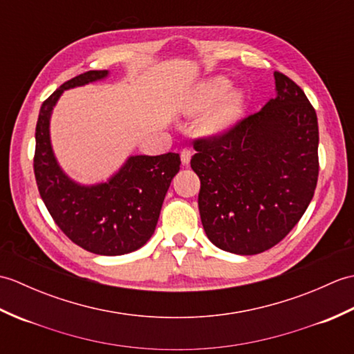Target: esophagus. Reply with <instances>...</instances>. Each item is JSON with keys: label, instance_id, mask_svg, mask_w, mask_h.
Here are the masks:
<instances>
[{"label": "esophagus", "instance_id": "1", "mask_svg": "<svg viewBox=\"0 0 354 354\" xmlns=\"http://www.w3.org/2000/svg\"><path fill=\"white\" fill-rule=\"evenodd\" d=\"M190 160H192V152H190V150L189 149H183L181 150V162L184 165H189Z\"/></svg>", "mask_w": 354, "mask_h": 354}]
</instances>
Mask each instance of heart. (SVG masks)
Masks as SVG:
<instances>
[{
  "instance_id": "b5f03b06",
  "label": "heart",
  "mask_w": 354,
  "mask_h": 354,
  "mask_svg": "<svg viewBox=\"0 0 354 354\" xmlns=\"http://www.w3.org/2000/svg\"><path fill=\"white\" fill-rule=\"evenodd\" d=\"M231 79L225 76L209 77L194 85L183 100V112L198 115L208 111L202 118V127L208 135H223L243 118L246 93L242 88H232Z\"/></svg>"
}]
</instances>
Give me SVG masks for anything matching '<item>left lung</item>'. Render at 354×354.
<instances>
[{
  "label": "left lung",
  "instance_id": "1",
  "mask_svg": "<svg viewBox=\"0 0 354 354\" xmlns=\"http://www.w3.org/2000/svg\"><path fill=\"white\" fill-rule=\"evenodd\" d=\"M275 97L234 129L194 142L202 227L239 255L269 250L309 207L318 181V118L303 89L274 73Z\"/></svg>",
  "mask_w": 354,
  "mask_h": 354
}]
</instances>
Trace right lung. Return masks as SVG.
Segmentation results:
<instances>
[{
    "label": "right lung",
    "instance_id": "add662e5",
    "mask_svg": "<svg viewBox=\"0 0 354 354\" xmlns=\"http://www.w3.org/2000/svg\"><path fill=\"white\" fill-rule=\"evenodd\" d=\"M109 71H86L56 89L42 103L36 124L35 176L41 198L65 236L99 255H123L145 246L155 232L179 153L131 155L117 171L95 184L74 181L51 145L53 109L66 89L109 77Z\"/></svg>",
    "mask_w": 354,
    "mask_h": 354
}]
</instances>
